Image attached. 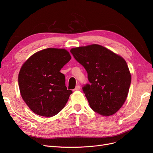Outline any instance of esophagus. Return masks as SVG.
<instances>
[{
  "label": "esophagus",
  "mask_w": 153,
  "mask_h": 153,
  "mask_svg": "<svg viewBox=\"0 0 153 153\" xmlns=\"http://www.w3.org/2000/svg\"><path fill=\"white\" fill-rule=\"evenodd\" d=\"M80 89V85H76V87L75 88V89H73V91H78Z\"/></svg>",
  "instance_id": "esophagus-1"
}]
</instances>
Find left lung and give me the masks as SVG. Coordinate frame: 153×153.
Here are the masks:
<instances>
[{
	"instance_id": "left-lung-1",
	"label": "left lung",
	"mask_w": 153,
	"mask_h": 153,
	"mask_svg": "<svg viewBox=\"0 0 153 153\" xmlns=\"http://www.w3.org/2000/svg\"><path fill=\"white\" fill-rule=\"evenodd\" d=\"M70 52L87 72L90 84L82 90L91 108L104 116L116 113L126 101L131 84L125 60L96 44L72 48Z\"/></svg>"
}]
</instances>
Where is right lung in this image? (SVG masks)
Masks as SVG:
<instances>
[{
    "label": "right lung",
    "mask_w": 153,
    "mask_h": 153,
    "mask_svg": "<svg viewBox=\"0 0 153 153\" xmlns=\"http://www.w3.org/2000/svg\"><path fill=\"white\" fill-rule=\"evenodd\" d=\"M71 57L65 49L47 48L35 53L23 64L18 85L23 100L41 116L52 117L65 106L71 90L60 72Z\"/></svg>",
    "instance_id": "obj_1"
}]
</instances>
